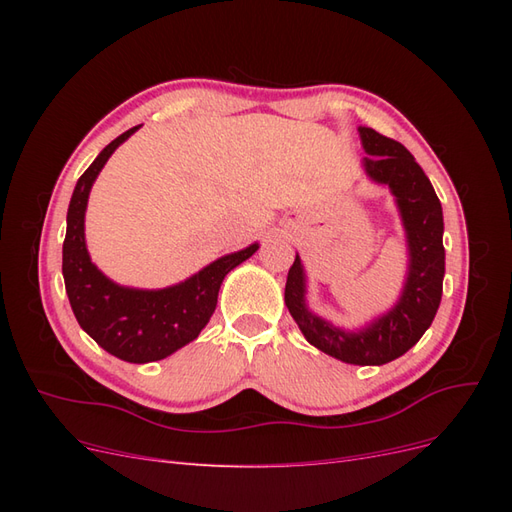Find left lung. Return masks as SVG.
<instances>
[{"label": "left lung", "mask_w": 512, "mask_h": 512, "mask_svg": "<svg viewBox=\"0 0 512 512\" xmlns=\"http://www.w3.org/2000/svg\"><path fill=\"white\" fill-rule=\"evenodd\" d=\"M359 136L369 156L361 162L365 175L391 190L406 232L404 288L395 305L365 327L342 329L309 309L307 275L297 254L284 301L307 342L324 354L350 365H384L406 354L436 318L444 280V218L436 190L404 145L365 126H359Z\"/></svg>", "instance_id": "obj_1"}]
</instances>
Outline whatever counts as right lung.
I'll return each instance as SVG.
<instances>
[{"instance_id": "1", "label": "right lung", "mask_w": 512, "mask_h": 512, "mask_svg": "<svg viewBox=\"0 0 512 512\" xmlns=\"http://www.w3.org/2000/svg\"><path fill=\"white\" fill-rule=\"evenodd\" d=\"M138 128L141 126L130 128L113 143H108L76 181L66 218L61 273H64L68 299L81 329L121 361L151 363L166 359L185 344L194 342L215 312L224 277L250 258L260 245L252 243L239 252L226 254L209 262L188 280L166 288H130L106 277L91 262L87 252V200L108 158Z\"/></svg>"}]
</instances>
